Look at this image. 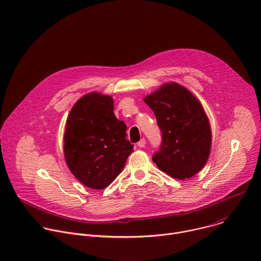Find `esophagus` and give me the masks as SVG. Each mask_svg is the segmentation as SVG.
<instances>
[{
	"instance_id": "esophagus-1",
	"label": "esophagus",
	"mask_w": 261,
	"mask_h": 261,
	"mask_svg": "<svg viewBox=\"0 0 261 261\" xmlns=\"http://www.w3.org/2000/svg\"><path fill=\"white\" fill-rule=\"evenodd\" d=\"M137 145H138L139 147H143V146L145 145V139H144V138H141V139L137 142Z\"/></svg>"
}]
</instances>
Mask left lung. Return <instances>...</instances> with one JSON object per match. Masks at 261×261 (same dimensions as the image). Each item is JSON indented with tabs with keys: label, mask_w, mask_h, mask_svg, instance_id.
<instances>
[{
	"label": "left lung",
	"mask_w": 261,
	"mask_h": 261,
	"mask_svg": "<svg viewBox=\"0 0 261 261\" xmlns=\"http://www.w3.org/2000/svg\"><path fill=\"white\" fill-rule=\"evenodd\" d=\"M161 130L159 151L153 155L158 168L173 178L195 175L205 165L212 133L207 117L194 95L175 84H166L144 98Z\"/></svg>",
	"instance_id": "left-lung-1"
}]
</instances>
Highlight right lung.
Returning <instances> with one entry per match:
<instances>
[{
  "label": "right lung",
  "instance_id": "add662e5",
  "mask_svg": "<svg viewBox=\"0 0 261 261\" xmlns=\"http://www.w3.org/2000/svg\"><path fill=\"white\" fill-rule=\"evenodd\" d=\"M127 126L114 114V99L91 93L72 107L64 136L66 163L81 182L104 189L123 170L133 152Z\"/></svg>",
  "mask_w": 261,
  "mask_h": 261
}]
</instances>
